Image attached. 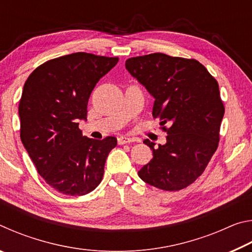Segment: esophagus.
Here are the masks:
<instances>
[{
	"label": "esophagus",
	"instance_id": "34e87169",
	"mask_svg": "<svg viewBox=\"0 0 252 252\" xmlns=\"http://www.w3.org/2000/svg\"><path fill=\"white\" fill-rule=\"evenodd\" d=\"M133 141V139L129 138V136H120V138H118V143L119 144H126V143H130Z\"/></svg>",
	"mask_w": 252,
	"mask_h": 252
}]
</instances>
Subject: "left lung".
Returning a JSON list of instances; mask_svg holds the SVG:
<instances>
[{"label":"left lung","mask_w":252,"mask_h":252,"mask_svg":"<svg viewBox=\"0 0 252 252\" xmlns=\"http://www.w3.org/2000/svg\"><path fill=\"white\" fill-rule=\"evenodd\" d=\"M126 67L155 97L152 116L168 134L158 148L144 140L153 158L139 177L164 191L185 189L218 149L224 114L219 84L194 59L152 53L127 59Z\"/></svg>","instance_id":"1"}]
</instances>
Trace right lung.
<instances>
[{"instance_id":"right-lung-1","label":"right lung","mask_w":252,"mask_h":252,"mask_svg":"<svg viewBox=\"0 0 252 252\" xmlns=\"http://www.w3.org/2000/svg\"><path fill=\"white\" fill-rule=\"evenodd\" d=\"M119 58L78 52L49 60L25 81L19 104L20 136L40 176L59 192L84 195L100 185L117 138L82 135L88 102Z\"/></svg>"}]
</instances>
